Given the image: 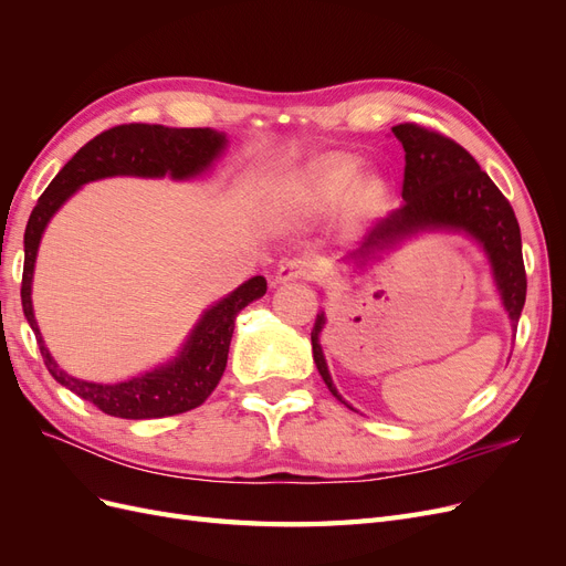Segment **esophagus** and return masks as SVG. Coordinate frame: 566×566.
Listing matches in <instances>:
<instances>
[{
    "mask_svg": "<svg viewBox=\"0 0 566 566\" xmlns=\"http://www.w3.org/2000/svg\"><path fill=\"white\" fill-rule=\"evenodd\" d=\"M321 264L316 260H310V256H293L281 264L276 271V283H287V281H297V279H316L321 276Z\"/></svg>",
    "mask_w": 566,
    "mask_h": 566,
    "instance_id": "esophagus-1",
    "label": "esophagus"
}]
</instances>
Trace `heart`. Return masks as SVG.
<instances>
[{
    "label": "heart",
    "instance_id": "1",
    "mask_svg": "<svg viewBox=\"0 0 566 566\" xmlns=\"http://www.w3.org/2000/svg\"><path fill=\"white\" fill-rule=\"evenodd\" d=\"M354 175V163L345 158H328L314 163L312 167H306L304 172L295 175L283 188V202L287 210H321L325 205L335 202L349 184ZM370 200V188L361 186L356 188L354 193V205L356 208H364V205Z\"/></svg>",
    "mask_w": 566,
    "mask_h": 566
}]
</instances>
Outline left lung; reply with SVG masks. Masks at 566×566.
Here are the masks:
<instances>
[{"mask_svg": "<svg viewBox=\"0 0 566 566\" xmlns=\"http://www.w3.org/2000/svg\"><path fill=\"white\" fill-rule=\"evenodd\" d=\"M391 132L406 150L401 186L403 205L368 231L354 256H366L373 248L394 245L399 238L422 229L443 227L468 231L484 245L512 328H517L526 300V271L522 233L510 200L499 191V186L489 179L470 153L449 139L447 134L416 123L397 125L391 127ZM323 323L325 318L318 314L312 331L314 361L333 397L347 403L333 385L318 345Z\"/></svg>", "mask_w": 566, "mask_h": 566, "instance_id": "1", "label": "left lung"}]
</instances>
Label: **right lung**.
Masks as SVG:
<instances>
[{"label":"right lung","mask_w":566,"mask_h":566,"mask_svg":"<svg viewBox=\"0 0 566 566\" xmlns=\"http://www.w3.org/2000/svg\"><path fill=\"white\" fill-rule=\"evenodd\" d=\"M227 144V136L212 132L210 127L172 129L163 125H117L94 136L84 144L75 156L63 165L61 172L46 186L40 196L35 210H32L25 227V262L21 302L23 314L38 337L40 354L51 378L75 391L80 399L94 403L98 410L125 420H148L179 416L193 410L210 397L219 385L227 368L231 337L235 328V316L241 314L252 300H260L266 293V281L254 276L235 287L229 297L217 302L212 310L205 312L191 337L184 345L181 354L139 378L117 385H96L75 380L51 358L44 347L35 314H32V271H35V256L40 238L49 224V219L61 205L71 198L82 184L115 177H165L175 179L196 177L219 156Z\"/></svg>","instance_id":"right-lung-1"}]
</instances>
